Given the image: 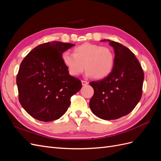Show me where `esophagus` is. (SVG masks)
I'll use <instances>...</instances> for the list:
<instances>
[{
	"mask_svg": "<svg viewBox=\"0 0 161 161\" xmlns=\"http://www.w3.org/2000/svg\"><path fill=\"white\" fill-rule=\"evenodd\" d=\"M81 82H82V86H86V85H87L89 84V82H86V81H85V80H82Z\"/></svg>",
	"mask_w": 161,
	"mask_h": 161,
	"instance_id": "34e87169",
	"label": "esophagus"
}]
</instances>
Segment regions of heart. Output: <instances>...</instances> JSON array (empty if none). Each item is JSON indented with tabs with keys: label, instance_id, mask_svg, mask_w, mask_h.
<instances>
[{
	"label": "heart",
	"instance_id": "obj_1",
	"mask_svg": "<svg viewBox=\"0 0 161 161\" xmlns=\"http://www.w3.org/2000/svg\"><path fill=\"white\" fill-rule=\"evenodd\" d=\"M62 58L70 75H79L85 68L86 76L95 79L109 76L115 65V54L110 48L91 43L76 47L74 53L64 52Z\"/></svg>",
	"mask_w": 161,
	"mask_h": 161
}]
</instances>
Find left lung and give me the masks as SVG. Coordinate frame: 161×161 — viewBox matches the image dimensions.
Wrapping results in <instances>:
<instances>
[{
  "label": "left lung",
  "instance_id": "left-lung-1",
  "mask_svg": "<svg viewBox=\"0 0 161 161\" xmlns=\"http://www.w3.org/2000/svg\"><path fill=\"white\" fill-rule=\"evenodd\" d=\"M109 42L115 52V65L104 79L92 81L94 95L89 101L91 111L98 118L116 119L130 114L142 93L144 72L134 53L119 43Z\"/></svg>",
  "mask_w": 161,
  "mask_h": 161
}]
</instances>
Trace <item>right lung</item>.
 Instances as JSON below:
<instances>
[{"label":"right lung","mask_w":161,"mask_h":161,"mask_svg":"<svg viewBox=\"0 0 161 161\" xmlns=\"http://www.w3.org/2000/svg\"><path fill=\"white\" fill-rule=\"evenodd\" d=\"M75 44L61 42L42 43L22 61L17 76L19 100L33 118L59 119L70 105V97L82 88L81 81L69 75L62 53Z\"/></svg>","instance_id":"add662e5"}]
</instances>
